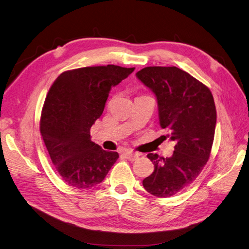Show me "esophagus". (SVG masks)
<instances>
[{"instance_id":"34e87169","label":"esophagus","mask_w":249,"mask_h":249,"mask_svg":"<svg viewBox=\"0 0 249 249\" xmlns=\"http://www.w3.org/2000/svg\"><path fill=\"white\" fill-rule=\"evenodd\" d=\"M123 155L125 156V158L130 160V161H134V160L139 158V154H136V153H134V152H131V151H126Z\"/></svg>"}]
</instances>
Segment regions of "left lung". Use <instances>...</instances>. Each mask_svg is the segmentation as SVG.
<instances>
[{
	"mask_svg": "<svg viewBox=\"0 0 249 249\" xmlns=\"http://www.w3.org/2000/svg\"><path fill=\"white\" fill-rule=\"evenodd\" d=\"M136 76L153 91L163 135L175 142L171 157L150 153L154 172L142 180L157 197H170L194 182L210 157L216 125V107L209 88L177 67L152 66Z\"/></svg>",
	"mask_w": 249,
	"mask_h": 249,
	"instance_id": "8db88e82",
	"label": "left lung"
}]
</instances>
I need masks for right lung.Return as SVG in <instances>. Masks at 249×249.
<instances>
[{"mask_svg":"<svg viewBox=\"0 0 249 249\" xmlns=\"http://www.w3.org/2000/svg\"><path fill=\"white\" fill-rule=\"evenodd\" d=\"M134 70L117 65L63 72L45 98L40 133L62 180L77 189L101 183L119 158L91 141L90 129L103 113L111 87Z\"/></svg>","mask_w":249,"mask_h":249,"instance_id":"1","label":"right lung"}]
</instances>
